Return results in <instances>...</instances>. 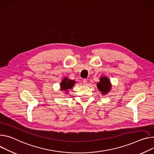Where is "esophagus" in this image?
<instances>
[{
  "instance_id": "1",
  "label": "esophagus",
  "mask_w": 154,
  "mask_h": 154,
  "mask_svg": "<svg viewBox=\"0 0 154 154\" xmlns=\"http://www.w3.org/2000/svg\"><path fill=\"white\" fill-rule=\"evenodd\" d=\"M82 83H83V84L84 85H87V83H88V81H87V80L86 79H83L82 80Z\"/></svg>"
}]
</instances>
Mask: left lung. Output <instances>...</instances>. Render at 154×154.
I'll return each instance as SVG.
<instances>
[{"mask_svg": "<svg viewBox=\"0 0 154 154\" xmlns=\"http://www.w3.org/2000/svg\"><path fill=\"white\" fill-rule=\"evenodd\" d=\"M97 88L102 95L108 94L111 89V84L109 79L106 76H101L100 79V82L97 84Z\"/></svg>", "mask_w": 154, "mask_h": 154, "instance_id": "left-lung-1", "label": "left lung"}]
</instances>
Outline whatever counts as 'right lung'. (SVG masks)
Here are the masks:
<instances>
[{"instance_id":"right-lung-1","label":"right lung","mask_w":154,"mask_h":154,"mask_svg":"<svg viewBox=\"0 0 154 154\" xmlns=\"http://www.w3.org/2000/svg\"><path fill=\"white\" fill-rule=\"evenodd\" d=\"M75 83V81L71 80L68 78H64L60 83V90L68 92V89H72Z\"/></svg>"}]
</instances>
